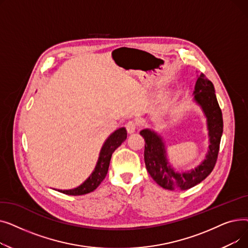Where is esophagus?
Segmentation results:
<instances>
[{"instance_id":"esophagus-1","label":"esophagus","mask_w":248,"mask_h":248,"mask_svg":"<svg viewBox=\"0 0 248 248\" xmlns=\"http://www.w3.org/2000/svg\"><path fill=\"white\" fill-rule=\"evenodd\" d=\"M138 125H139L138 122L135 121V120H132V121H129V122L126 124L125 127H126V129H127V132H128L129 134H132V133H134V132L136 131V128L138 127Z\"/></svg>"}]
</instances>
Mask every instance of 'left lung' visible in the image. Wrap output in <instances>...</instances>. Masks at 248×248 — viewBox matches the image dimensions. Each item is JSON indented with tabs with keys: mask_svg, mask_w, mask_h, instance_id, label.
I'll return each instance as SVG.
<instances>
[{
	"mask_svg": "<svg viewBox=\"0 0 248 248\" xmlns=\"http://www.w3.org/2000/svg\"><path fill=\"white\" fill-rule=\"evenodd\" d=\"M194 99L199 103L207 117L209 131V151L203 163L189 173H176L169 166L166 149L162 138L151 129H142L145 138V163L147 170L155 183L168 190H187L206 179L211 174L217 162L221 136L223 133L222 111L218 104L213 83L201 74L196 81Z\"/></svg>",
	"mask_w": 248,
	"mask_h": 248,
	"instance_id": "1",
	"label": "left lung"
}]
</instances>
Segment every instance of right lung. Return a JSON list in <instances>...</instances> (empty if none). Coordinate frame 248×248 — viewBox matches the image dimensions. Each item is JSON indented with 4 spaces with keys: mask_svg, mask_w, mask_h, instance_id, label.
I'll return each mask as SVG.
<instances>
[{
    "mask_svg": "<svg viewBox=\"0 0 248 248\" xmlns=\"http://www.w3.org/2000/svg\"><path fill=\"white\" fill-rule=\"evenodd\" d=\"M126 139V129L124 127H121L116 129L112 133L109 138L104 142V145L101 148L99 158L97 164L95 166L94 171L89 176V178L81 184L79 187H77L72 190H58L61 193L73 195V196H78V195H84L94 191L99 185L103 179L106 178L108 167L111 159V155L119 148Z\"/></svg>",
    "mask_w": 248,
    "mask_h": 248,
    "instance_id": "obj_1",
    "label": "right lung"
}]
</instances>
